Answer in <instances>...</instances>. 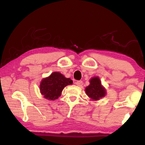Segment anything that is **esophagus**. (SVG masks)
Wrapping results in <instances>:
<instances>
[{"label": "esophagus", "instance_id": "esophagus-1", "mask_svg": "<svg viewBox=\"0 0 145 145\" xmlns=\"http://www.w3.org/2000/svg\"><path fill=\"white\" fill-rule=\"evenodd\" d=\"M76 85L78 86H82V84H83V82L82 80H77V82H76Z\"/></svg>", "mask_w": 145, "mask_h": 145}]
</instances>
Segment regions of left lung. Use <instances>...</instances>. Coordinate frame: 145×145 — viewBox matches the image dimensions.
I'll return each mask as SVG.
<instances>
[{
  "label": "left lung",
  "instance_id": "1",
  "mask_svg": "<svg viewBox=\"0 0 145 145\" xmlns=\"http://www.w3.org/2000/svg\"><path fill=\"white\" fill-rule=\"evenodd\" d=\"M86 93L92 100H97L105 95V90L102 87L99 77H93L90 80V84L86 88Z\"/></svg>",
  "mask_w": 145,
  "mask_h": 145
}]
</instances>
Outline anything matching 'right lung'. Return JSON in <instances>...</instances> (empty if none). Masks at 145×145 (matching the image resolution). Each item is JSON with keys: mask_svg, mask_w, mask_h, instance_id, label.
<instances>
[{"mask_svg": "<svg viewBox=\"0 0 145 145\" xmlns=\"http://www.w3.org/2000/svg\"><path fill=\"white\" fill-rule=\"evenodd\" d=\"M72 83L70 78L65 77L59 72H54L48 77L41 80L40 91L45 99L54 100L61 96L65 87Z\"/></svg>", "mask_w": 145, "mask_h": 145, "instance_id": "obj_1", "label": "right lung"}]
</instances>
